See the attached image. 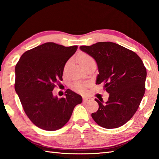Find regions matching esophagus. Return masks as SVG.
<instances>
[{"label":"esophagus","instance_id":"1","mask_svg":"<svg viewBox=\"0 0 159 159\" xmlns=\"http://www.w3.org/2000/svg\"><path fill=\"white\" fill-rule=\"evenodd\" d=\"M93 100V98H83V101L84 102H90V101H92Z\"/></svg>","mask_w":159,"mask_h":159}]
</instances>
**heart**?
I'll return each mask as SVG.
<instances>
[{
  "mask_svg": "<svg viewBox=\"0 0 159 159\" xmlns=\"http://www.w3.org/2000/svg\"><path fill=\"white\" fill-rule=\"evenodd\" d=\"M78 60H79L80 65L82 67H84L85 66L88 65V64H90L91 62H94V61H95L93 57H91L90 55H88V54L85 53V52H81L79 54V57H78ZM70 64H71V60L67 61L65 66H64V71H66V69L70 65ZM85 87H86V83L77 82V83H75L74 84V89L76 91H78V92H80V93H84L85 91Z\"/></svg>",
  "mask_w": 159,
  "mask_h": 159,
  "instance_id": "heart-1",
  "label": "heart"
}]
</instances>
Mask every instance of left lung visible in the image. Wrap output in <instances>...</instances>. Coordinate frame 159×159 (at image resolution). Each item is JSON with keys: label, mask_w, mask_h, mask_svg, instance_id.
Wrapping results in <instances>:
<instances>
[{"label": "left lung", "mask_w": 159, "mask_h": 159, "mask_svg": "<svg viewBox=\"0 0 159 159\" xmlns=\"http://www.w3.org/2000/svg\"><path fill=\"white\" fill-rule=\"evenodd\" d=\"M80 50L95 59L99 74L97 84L103 83L109 93L105 103L99 104L92 118L102 128L122 126L135 114L145 93L147 69L137 54L112 42H99Z\"/></svg>", "instance_id": "8db88e82"}]
</instances>
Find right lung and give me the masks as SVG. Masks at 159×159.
I'll return each instance as SVG.
<instances>
[{
  "instance_id": "obj_1",
  "label": "right lung",
  "mask_w": 159,
  "mask_h": 159,
  "mask_svg": "<svg viewBox=\"0 0 159 159\" xmlns=\"http://www.w3.org/2000/svg\"><path fill=\"white\" fill-rule=\"evenodd\" d=\"M78 46L65 47L52 42L29 50L15 66V89L23 109L37 127L48 131L59 130L69 121L81 96L67 89L65 98L54 97L52 90L62 80L67 60Z\"/></svg>"
}]
</instances>
